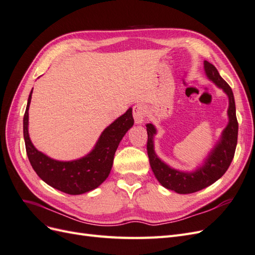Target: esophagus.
<instances>
[{
    "label": "esophagus",
    "instance_id": "1",
    "mask_svg": "<svg viewBox=\"0 0 255 255\" xmlns=\"http://www.w3.org/2000/svg\"><path fill=\"white\" fill-rule=\"evenodd\" d=\"M133 116L135 122L137 125H140V123L143 122L144 117H145V106L141 103H138L134 105L133 107Z\"/></svg>",
    "mask_w": 255,
    "mask_h": 255
}]
</instances>
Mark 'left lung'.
Instances as JSON below:
<instances>
[{"label":"left lung","mask_w":255,"mask_h":255,"mask_svg":"<svg viewBox=\"0 0 255 255\" xmlns=\"http://www.w3.org/2000/svg\"><path fill=\"white\" fill-rule=\"evenodd\" d=\"M204 70L207 78L225 91L229 97V123L223 129L220 140L216 143L201 167H199L196 171L183 172L175 170L161 161L154 151L153 137L156 134V128L152 123L145 126L148 133L146 150H148L150 166L154 175L165 188L182 195L199 191L219 180L232 163L237 144L238 122L233 91L229 84L221 78L216 67L206 60H204Z\"/></svg>","instance_id":"left-lung-1"}]
</instances>
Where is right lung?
Wrapping results in <instances>:
<instances>
[{
  "mask_svg": "<svg viewBox=\"0 0 255 255\" xmlns=\"http://www.w3.org/2000/svg\"><path fill=\"white\" fill-rule=\"evenodd\" d=\"M32 94L33 89L23 117V136L27 157L35 172L51 187L68 195H82L99 187L111 172L115 152L121 139L134 125L132 109H128L103 130L95 148L86 156L71 161H60L38 151L29 139L28 109Z\"/></svg>",
  "mask_w": 255,
  "mask_h": 255,
  "instance_id": "right-lung-1",
  "label": "right lung"
}]
</instances>
